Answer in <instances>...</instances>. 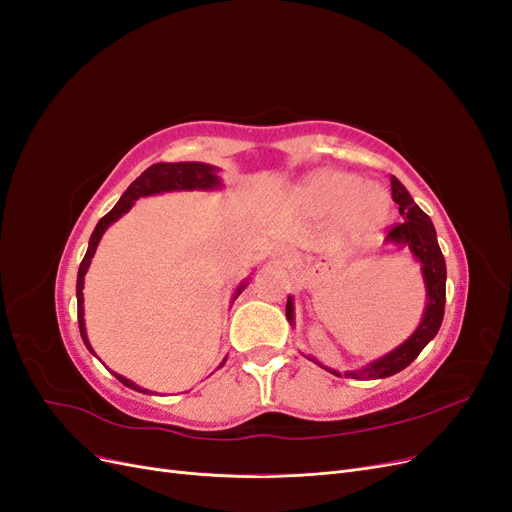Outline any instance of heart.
Wrapping results in <instances>:
<instances>
[{
	"label": "heart",
	"mask_w": 512,
	"mask_h": 512,
	"mask_svg": "<svg viewBox=\"0 0 512 512\" xmlns=\"http://www.w3.org/2000/svg\"><path fill=\"white\" fill-rule=\"evenodd\" d=\"M301 198L316 211H335L352 235H374L391 218V196L374 181H361L346 170H318L309 177Z\"/></svg>",
	"instance_id": "obj_1"
}]
</instances>
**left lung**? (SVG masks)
Listing matches in <instances>:
<instances>
[{
  "instance_id": "1",
  "label": "left lung",
  "mask_w": 512,
  "mask_h": 512,
  "mask_svg": "<svg viewBox=\"0 0 512 512\" xmlns=\"http://www.w3.org/2000/svg\"><path fill=\"white\" fill-rule=\"evenodd\" d=\"M391 192H393V200L399 205V215L404 218V222L393 226L386 235V243L393 245H401L408 247L412 252L414 260L421 265V275L425 282V292H427V301H425V312L418 327L414 329V333L406 339L404 344H399L395 350L386 352L380 359L367 363L361 369H352V371H344L339 374L337 369L324 367L322 363H318L316 359H312L314 363H318L320 367H324L331 374L339 376V378H354V380H378V378H389L397 371L406 369L421 350L431 342L433 337L438 335L440 324L444 318V301H446V262L442 256V250L438 245V237H436V228H433L429 215L414 203V198L410 196V192L404 188L397 177H391ZM286 318L290 324H294V299L288 297L286 303Z\"/></svg>"
}]
</instances>
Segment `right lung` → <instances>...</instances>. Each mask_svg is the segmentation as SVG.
Here are the masks:
<instances>
[{"instance_id": "add662e5", "label": "right lung", "mask_w": 512, "mask_h": 512, "mask_svg": "<svg viewBox=\"0 0 512 512\" xmlns=\"http://www.w3.org/2000/svg\"><path fill=\"white\" fill-rule=\"evenodd\" d=\"M224 188V183L220 179V168L218 166H211V164H205V162H175V164H168V162H158L149 166L145 173L141 177H136L130 188L121 194L119 203L108 211L104 218L96 224L94 232H91L89 237V247H87V254L81 262L79 267V275H76V305H79V329H81V337L83 342L87 346V350L91 354H96L94 348H91L89 339H87V329H85V307H83V286H85V275H87V269L91 265V258H94L96 250H98V243L102 239V235L106 232V228L111 226L113 222H117L123 213H128L132 207H134V200L143 198V196H153V194H164V192H183V190H205V192H211V190H220ZM247 286V277L245 280L237 286L235 290V297H232V301H235L239 294L243 292V288ZM226 363V359L220 363V367ZM218 367V369H220ZM115 374V371H113ZM115 378L126 384L128 389H134L138 393H147V389H143V386L134 384L132 380L123 378L119 374H115Z\"/></svg>"}]
</instances>
